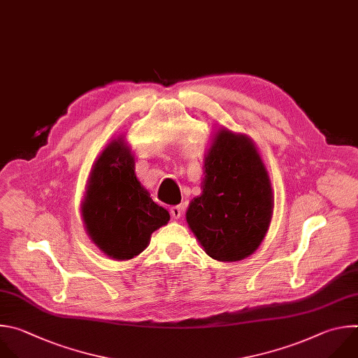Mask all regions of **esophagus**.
I'll return each instance as SVG.
<instances>
[{"label": "esophagus", "mask_w": 358, "mask_h": 358, "mask_svg": "<svg viewBox=\"0 0 358 358\" xmlns=\"http://www.w3.org/2000/svg\"><path fill=\"white\" fill-rule=\"evenodd\" d=\"M171 214H172V217L173 219H180L182 217V214H183V206H173V207H171Z\"/></svg>", "instance_id": "34e87169"}]
</instances>
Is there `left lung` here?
I'll list each match as a JSON object with an SVG mask.
<instances>
[{
	"label": "left lung",
	"instance_id": "obj_1",
	"mask_svg": "<svg viewBox=\"0 0 358 358\" xmlns=\"http://www.w3.org/2000/svg\"><path fill=\"white\" fill-rule=\"evenodd\" d=\"M201 183L186 211L190 230L214 259L247 258L262 243L273 210L271 180L251 138L219 129L204 157Z\"/></svg>",
	"mask_w": 358,
	"mask_h": 358
}]
</instances>
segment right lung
Instances as JSON below:
<instances>
[{
  "mask_svg": "<svg viewBox=\"0 0 358 358\" xmlns=\"http://www.w3.org/2000/svg\"><path fill=\"white\" fill-rule=\"evenodd\" d=\"M82 216L92 241L117 261L141 254L151 234L171 219L136 179L135 159L124 138L113 139L93 165Z\"/></svg>",
  "mask_w": 358,
  "mask_h": 358,
  "instance_id": "1",
  "label": "right lung"
}]
</instances>
